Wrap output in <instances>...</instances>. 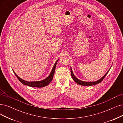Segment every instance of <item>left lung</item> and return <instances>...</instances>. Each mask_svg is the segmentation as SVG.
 I'll list each match as a JSON object with an SVG mask.
<instances>
[{"mask_svg":"<svg viewBox=\"0 0 123 123\" xmlns=\"http://www.w3.org/2000/svg\"><path fill=\"white\" fill-rule=\"evenodd\" d=\"M111 67L110 68L109 70L106 72V73L105 74L104 76H103L101 78H100V79H99L98 80L94 81V82H85V81H81V80H80L79 79H78L77 78H76V77H75L74 74H73V71H72V68L71 67V76L72 77L73 79L74 80V81L75 82H76L77 84H78L79 85H82V86H91V85H96L97 84H98V83H100L103 80V79H104L105 78V77L106 76V75L107 74V73H109V72L110 71Z\"/></svg>","mask_w":123,"mask_h":123,"instance_id":"left-lung-1","label":"left lung"}]
</instances>
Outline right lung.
Wrapping results in <instances>:
<instances>
[{"instance_id": "right-lung-1", "label": "right lung", "mask_w": 123, "mask_h": 123, "mask_svg": "<svg viewBox=\"0 0 123 123\" xmlns=\"http://www.w3.org/2000/svg\"><path fill=\"white\" fill-rule=\"evenodd\" d=\"M58 60H59V59L58 60H57L56 61V62H55V65H54V66L52 68L50 74L49 75V76L47 78H46L45 79H44L42 80L41 81H32V82H29V81H25V80L22 79H21V78H19L16 74V73L14 72V71L13 70H12V71H13L14 74H15V75L16 76V77H17V78L18 79V80L24 85H27L28 86H30V87H38V88L43 87H45V86L48 85L50 83V82L52 81L54 74H55V70L56 63Z\"/></svg>"}]
</instances>
